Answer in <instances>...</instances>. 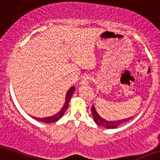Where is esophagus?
<instances>
[{
  "mask_svg": "<svg viewBox=\"0 0 160 160\" xmlns=\"http://www.w3.org/2000/svg\"><path fill=\"white\" fill-rule=\"evenodd\" d=\"M92 78L90 75H85L82 77V79L81 80V85L82 86H87L88 84V82L92 81Z\"/></svg>",
  "mask_w": 160,
  "mask_h": 160,
  "instance_id": "1",
  "label": "esophagus"
}]
</instances>
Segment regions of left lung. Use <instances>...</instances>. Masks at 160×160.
I'll return each instance as SVG.
<instances>
[{
  "mask_svg": "<svg viewBox=\"0 0 160 160\" xmlns=\"http://www.w3.org/2000/svg\"><path fill=\"white\" fill-rule=\"evenodd\" d=\"M92 113L93 115V117H94V122L97 123V125H100V126L103 127V128H116L118 126H120L122 124H124V123L128 122L129 120H131L132 117H128L127 119H123V120H119L117 121H108L104 120L101 117L100 115L98 114L96 109H95L94 105H93L92 107Z\"/></svg>",
  "mask_w": 160,
  "mask_h": 160,
  "instance_id": "left-lung-1",
  "label": "left lung"
}]
</instances>
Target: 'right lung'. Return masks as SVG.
Wrapping results in <instances>:
<instances>
[{
	"label": "right lung",
	"instance_id": "right-lung-1",
	"mask_svg": "<svg viewBox=\"0 0 160 160\" xmlns=\"http://www.w3.org/2000/svg\"><path fill=\"white\" fill-rule=\"evenodd\" d=\"M74 89H75V88H74V87L72 86V88H70V89L68 91L67 93H66L65 104H64L63 107H62V108H61V110H60V112L58 113V114L54 115V116L49 117H44V118H36V117H34V119H35V120H37L38 121H40V122H43L46 123H52V122H57L58 120H59L62 117V115H63L64 113H65L66 109L68 108V103H69V101L71 100V98H72V94H73V93L74 92Z\"/></svg>",
	"mask_w": 160,
	"mask_h": 160
}]
</instances>
